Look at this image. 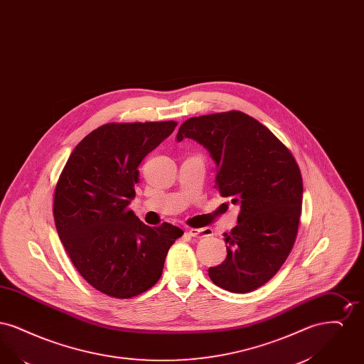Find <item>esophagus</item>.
Returning <instances> with one entry per match:
<instances>
[{
  "label": "esophagus",
  "mask_w": 364,
  "mask_h": 364,
  "mask_svg": "<svg viewBox=\"0 0 364 364\" xmlns=\"http://www.w3.org/2000/svg\"><path fill=\"white\" fill-rule=\"evenodd\" d=\"M188 235L191 237H195V239H202V237H208L213 235V229L210 228H202V229H190L188 230Z\"/></svg>",
  "instance_id": "obj_1"
}]
</instances>
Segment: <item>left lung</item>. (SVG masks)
<instances>
[{
	"mask_svg": "<svg viewBox=\"0 0 364 364\" xmlns=\"http://www.w3.org/2000/svg\"><path fill=\"white\" fill-rule=\"evenodd\" d=\"M186 138L208 149L217 164L214 188L240 208L237 225L224 233L226 259L208 277L229 292H252L294 248L303 202L299 165L269 128L239 110L191 117L177 134Z\"/></svg>",
	"mask_w": 364,
	"mask_h": 364,
	"instance_id": "left-lung-1",
	"label": "left lung"
}]
</instances>
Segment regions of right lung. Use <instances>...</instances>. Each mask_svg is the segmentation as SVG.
Here are the masks:
<instances>
[{"mask_svg": "<svg viewBox=\"0 0 364 364\" xmlns=\"http://www.w3.org/2000/svg\"><path fill=\"white\" fill-rule=\"evenodd\" d=\"M176 122H109L72 151L54 190L53 215L73 266L102 294L129 299L161 278L166 254L183 230L144 225L129 208L139 165Z\"/></svg>", "mask_w": 364, "mask_h": 364, "instance_id": "obj_1", "label": "right lung"}]
</instances>
